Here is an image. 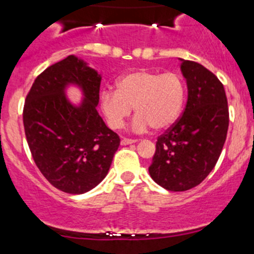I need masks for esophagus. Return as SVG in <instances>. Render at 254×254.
<instances>
[{
  "label": "esophagus",
  "instance_id": "esophagus-1",
  "mask_svg": "<svg viewBox=\"0 0 254 254\" xmlns=\"http://www.w3.org/2000/svg\"><path fill=\"white\" fill-rule=\"evenodd\" d=\"M134 142H136V140L127 139V137H124V139H122L120 144H122V145H129V144H134Z\"/></svg>",
  "mask_w": 254,
  "mask_h": 254
}]
</instances>
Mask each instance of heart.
I'll return each instance as SVG.
<instances>
[{
  "mask_svg": "<svg viewBox=\"0 0 254 254\" xmlns=\"http://www.w3.org/2000/svg\"><path fill=\"white\" fill-rule=\"evenodd\" d=\"M186 88L177 73H157L140 69L124 74L117 82V90L104 89L99 107L108 125L120 129L135 108L131 129L136 132L165 130L172 127L182 112Z\"/></svg>",
  "mask_w": 254,
  "mask_h": 254,
  "instance_id": "heart-1",
  "label": "heart"
}]
</instances>
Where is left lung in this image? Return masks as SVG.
Wrapping results in <instances>:
<instances>
[{"mask_svg": "<svg viewBox=\"0 0 254 254\" xmlns=\"http://www.w3.org/2000/svg\"><path fill=\"white\" fill-rule=\"evenodd\" d=\"M180 61L187 84L186 108L157 137L149 167L151 179L169 191H186L207 177L222 151L230 123L227 97L218 78L200 63Z\"/></svg>", "mask_w": 254, "mask_h": 254, "instance_id": "1", "label": "left lung"}]
</instances>
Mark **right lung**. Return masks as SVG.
Here are the masks:
<instances>
[{"label": "right lung", "instance_id": "right-lung-1", "mask_svg": "<svg viewBox=\"0 0 254 254\" xmlns=\"http://www.w3.org/2000/svg\"><path fill=\"white\" fill-rule=\"evenodd\" d=\"M100 82V74L83 59L68 56L43 70L27 94L23 125L32 157L63 192L79 195L100 184L120 145L97 112ZM68 85L82 90L80 105L69 102Z\"/></svg>", "mask_w": 254, "mask_h": 254}]
</instances>
